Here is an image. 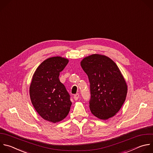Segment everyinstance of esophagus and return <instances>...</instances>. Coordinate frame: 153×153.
<instances>
[{
  "instance_id": "1",
  "label": "esophagus",
  "mask_w": 153,
  "mask_h": 153,
  "mask_svg": "<svg viewBox=\"0 0 153 153\" xmlns=\"http://www.w3.org/2000/svg\"><path fill=\"white\" fill-rule=\"evenodd\" d=\"M79 94H75V95H74V99L75 100H77L78 98H79Z\"/></svg>"
}]
</instances>
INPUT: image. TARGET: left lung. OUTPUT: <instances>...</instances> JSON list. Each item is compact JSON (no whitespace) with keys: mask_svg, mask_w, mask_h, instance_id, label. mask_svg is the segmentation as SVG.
Here are the masks:
<instances>
[{"mask_svg":"<svg viewBox=\"0 0 153 153\" xmlns=\"http://www.w3.org/2000/svg\"><path fill=\"white\" fill-rule=\"evenodd\" d=\"M80 65L90 83L91 113L103 120L115 116L127 94L126 82L117 65L106 56L93 54L83 58Z\"/></svg>","mask_w":153,"mask_h":153,"instance_id":"obj_1","label":"left lung"}]
</instances>
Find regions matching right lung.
Instances as JSON below:
<instances>
[{
    "label": "right lung",
    "instance_id": "add662e5",
    "mask_svg": "<svg viewBox=\"0 0 153 153\" xmlns=\"http://www.w3.org/2000/svg\"><path fill=\"white\" fill-rule=\"evenodd\" d=\"M61 56L49 58L35 70L29 87L31 102L44 120L56 123L64 120L71 106L70 96L59 76L68 63Z\"/></svg>",
    "mask_w": 153,
    "mask_h": 153
}]
</instances>
